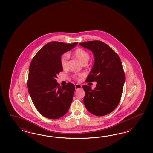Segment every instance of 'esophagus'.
<instances>
[{"instance_id":"esophagus-1","label":"esophagus","mask_w":153,"mask_h":153,"mask_svg":"<svg viewBox=\"0 0 153 153\" xmlns=\"http://www.w3.org/2000/svg\"><path fill=\"white\" fill-rule=\"evenodd\" d=\"M74 86H75L76 89H79V88H82V86L80 84H78V83L74 84Z\"/></svg>"}]
</instances>
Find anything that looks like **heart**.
<instances>
[{"mask_svg":"<svg viewBox=\"0 0 153 153\" xmlns=\"http://www.w3.org/2000/svg\"><path fill=\"white\" fill-rule=\"evenodd\" d=\"M74 56L83 65H85L88 62L90 59V54L88 52L82 48H78L74 52ZM68 56L67 54H64L61 56L60 63L63 69H67L68 67Z\"/></svg>","mask_w":153,"mask_h":153,"instance_id":"obj_1","label":"heart"}]
</instances>
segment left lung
Returning a JSON list of instances; mask_svg holds the SVG:
<instances>
[{"instance_id": "1", "label": "left lung", "mask_w": 153, "mask_h": 153, "mask_svg": "<svg viewBox=\"0 0 153 153\" xmlns=\"http://www.w3.org/2000/svg\"><path fill=\"white\" fill-rule=\"evenodd\" d=\"M90 50L94 56L93 68L86 81H96V88L86 85L83 104L95 116H103L113 111L122 96L125 76L120 57L111 48L103 42L94 40L79 43Z\"/></svg>"}]
</instances>
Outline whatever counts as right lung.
I'll return each instance as SVG.
<instances>
[{
    "instance_id": "add662e5",
    "label": "right lung",
    "mask_w": 153,
    "mask_h": 153,
    "mask_svg": "<svg viewBox=\"0 0 153 153\" xmlns=\"http://www.w3.org/2000/svg\"><path fill=\"white\" fill-rule=\"evenodd\" d=\"M77 45V42H50L37 52L30 63L28 93L37 111L46 118L58 119L70 108L75 86L70 82L60 86L56 79L63 71L61 56Z\"/></svg>"
}]
</instances>
